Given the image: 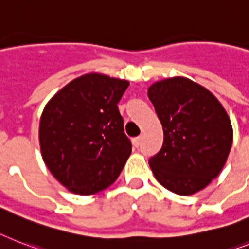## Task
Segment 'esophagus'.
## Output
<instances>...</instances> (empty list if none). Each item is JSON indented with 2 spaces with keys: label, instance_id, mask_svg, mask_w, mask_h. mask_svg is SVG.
I'll use <instances>...</instances> for the list:
<instances>
[{
  "label": "esophagus",
  "instance_id": "esophagus-1",
  "mask_svg": "<svg viewBox=\"0 0 249 249\" xmlns=\"http://www.w3.org/2000/svg\"><path fill=\"white\" fill-rule=\"evenodd\" d=\"M141 142H142V137L139 135V137L133 139V145H134V147H139V145H141Z\"/></svg>",
  "mask_w": 249,
  "mask_h": 249
}]
</instances>
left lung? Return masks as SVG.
I'll return each mask as SVG.
<instances>
[{"mask_svg": "<svg viewBox=\"0 0 249 249\" xmlns=\"http://www.w3.org/2000/svg\"><path fill=\"white\" fill-rule=\"evenodd\" d=\"M163 129L160 152L149 159L162 187L180 196L202 191L223 170L233 143L225 108L205 87L183 76L148 88Z\"/></svg>", "mask_w": 249, "mask_h": 249, "instance_id": "8db88e82", "label": "left lung"}]
</instances>
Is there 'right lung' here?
Segmentation results:
<instances>
[{
    "instance_id": "add662e5",
    "label": "right lung",
    "mask_w": 249,
    "mask_h": 249,
    "mask_svg": "<svg viewBox=\"0 0 249 249\" xmlns=\"http://www.w3.org/2000/svg\"><path fill=\"white\" fill-rule=\"evenodd\" d=\"M128 80L90 72L58 90L44 107L39 144L48 170L69 191L110 187L131 153L118 104Z\"/></svg>"
}]
</instances>
